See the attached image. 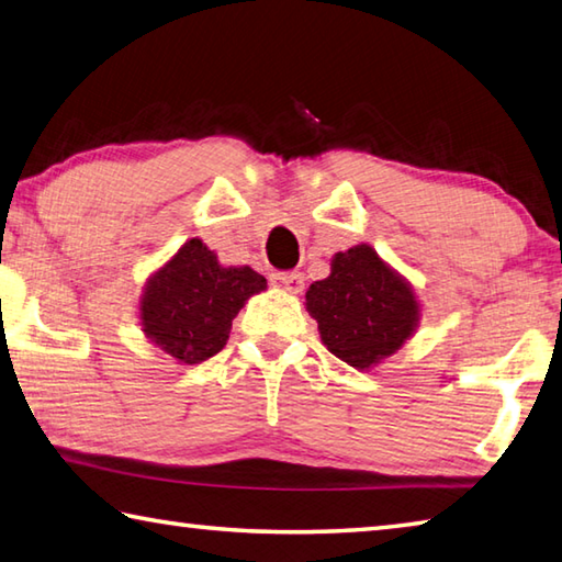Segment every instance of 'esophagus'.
Instances as JSON below:
<instances>
[{
  "label": "esophagus",
  "mask_w": 562,
  "mask_h": 562,
  "mask_svg": "<svg viewBox=\"0 0 562 562\" xmlns=\"http://www.w3.org/2000/svg\"><path fill=\"white\" fill-rule=\"evenodd\" d=\"M270 282L274 288H280L290 294H300L304 290V278L300 272H274Z\"/></svg>",
  "instance_id": "obj_1"
}]
</instances>
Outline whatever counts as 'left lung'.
I'll list each match as a JSON object with an SVG mask.
<instances>
[{"label": "left lung", "instance_id": "left-lung-1", "mask_svg": "<svg viewBox=\"0 0 562 562\" xmlns=\"http://www.w3.org/2000/svg\"><path fill=\"white\" fill-rule=\"evenodd\" d=\"M307 312L326 349L359 371L393 356L420 319L411 284L366 243L334 255L329 278L310 284Z\"/></svg>", "mask_w": 562, "mask_h": 562}]
</instances>
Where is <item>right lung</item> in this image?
Here are the masks:
<instances>
[{"instance_id": "1", "label": "right lung", "mask_w": 562, "mask_h": 562, "mask_svg": "<svg viewBox=\"0 0 562 562\" xmlns=\"http://www.w3.org/2000/svg\"><path fill=\"white\" fill-rule=\"evenodd\" d=\"M265 288L248 265L223 268L216 252L191 238L149 278L139 302L142 331L179 363H201L226 346L236 314Z\"/></svg>"}]
</instances>
